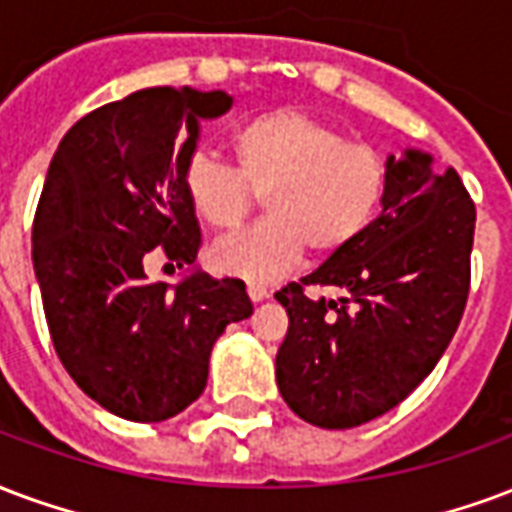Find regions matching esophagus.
Returning a JSON list of instances; mask_svg holds the SVG:
<instances>
[{
    "label": "esophagus",
    "mask_w": 512,
    "mask_h": 512,
    "mask_svg": "<svg viewBox=\"0 0 512 512\" xmlns=\"http://www.w3.org/2000/svg\"><path fill=\"white\" fill-rule=\"evenodd\" d=\"M246 293H249V298H252L255 304H260V301H266V298H268V287L249 282V285H246Z\"/></svg>",
    "instance_id": "34e87169"
}]
</instances>
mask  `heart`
Segmentation results:
<instances>
[{
  "label": "heart",
  "mask_w": 512,
  "mask_h": 512,
  "mask_svg": "<svg viewBox=\"0 0 512 512\" xmlns=\"http://www.w3.org/2000/svg\"><path fill=\"white\" fill-rule=\"evenodd\" d=\"M236 168L195 154L184 168L189 208L211 230L230 233L266 195L268 219L219 241L211 263L222 274L271 282L306 249L336 255L369 227L388 195V165L309 113H257L230 135Z\"/></svg>",
  "instance_id": "heart-1"
}]
</instances>
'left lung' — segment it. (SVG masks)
Segmentation results:
<instances>
[{
	"label": "left lung",
	"mask_w": 512,
	"mask_h": 512,
	"mask_svg": "<svg viewBox=\"0 0 512 512\" xmlns=\"http://www.w3.org/2000/svg\"><path fill=\"white\" fill-rule=\"evenodd\" d=\"M382 214L323 266L276 293L290 325L276 352L287 407L320 429L393 410L437 366L469 295L475 203L458 173L423 151L388 157ZM336 286L312 302L306 286Z\"/></svg>",
	"instance_id": "8db88e82"
}]
</instances>
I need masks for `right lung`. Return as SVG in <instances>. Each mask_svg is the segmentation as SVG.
I'll return each mask as SVG.
<instances>
[{"mask_svg":"<svg viewBox=\"0 0 512 512\" xmlns=\"http://www.w3.org/2000/svg\"><path fill=\"white\" fill-rule=\"evenodd\" d=\"M225 92L154 86L75 121L56 149L32 225L34 274L56 355L89 399L160 423L198 399L211 347L252 314L241 279L195 271L170 290L143 266L160 246L192 266L200 227L184 195L200 119Z\"/></svg>","mask_w":512,"mask_h":512,"instance_id":"right-lung-1","label":"right lung"}]
</instances>
